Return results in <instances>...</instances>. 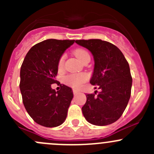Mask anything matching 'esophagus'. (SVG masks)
I'll return each mask as SVG.
<instances>
[{
	"instance_id": "esophagus-1",
	"label": "esophagus",
	"mask_w": 154,
	"mask_h": 154,
	"mask_svg": "<svg viewBox=\"0 0 154 154\" xmlns=\"http://www.w3.org/2000/svg\"><path fill=\"white\" fill-rule=\"evenodd\" d=\"M73 93H74V94L75 95V94H77L79 93V91L77 89H73Z\"/></svg>"
}]
</instances>
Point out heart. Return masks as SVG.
Segmentation results:
<instances>
[{
	"instance_id": "1",
	"label": "heart",
	"mask_w": 154,
	"mask_h": 154,
	"mask_svg": "<svg viewBox=\"0 0 154 154\" xmlns=\"http://www.w3.org/2000/svg\"><path fill=\"white\" fill-rule=\"evenodd\" d=\"M74 55L76 56L77 59L80 60L81 63H83V60L86 58V57H89V54L87 52L86 50L82 49V48H78L74 51ZM64 60L65 57L62 56L61 58L60 59L58 63V68L59 70L63 69V65H64ZM88 79V76L87 74L84 73H81V74H70V75L66 76L65 77V82L66 84L68 86H71L74 88H78L83 84V83L86 81Z\"/></svg>"
}]
</instances>
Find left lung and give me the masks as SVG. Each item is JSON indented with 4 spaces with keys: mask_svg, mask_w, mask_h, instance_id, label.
Instances as JSON below:
<instances>
[{
    "mask_svg": "<svg viewBox=\"0 0 154 154\" xmlns=\"http://www.w3.org/2000/svg\"><path fill=\"white\" fill-rule=\"evenodd\" d=\"M92 54L94 68L90 83L100 89L86 94L82 112L87 122L97 126L116 122L123 114L131 94L130 66L116 45L100 39L76 40ZM95 87V88H96Z\"/></svg>",
    "mask_w": 154,
    "mask_h": 154,
    "instance_id": "left-lung-1",
    "label": "left lung"
}]
</instances>
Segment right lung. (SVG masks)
I'll return each instance as SVG.
<instances>
[{"mask_svg": "<svg viewBox=\"0 0 154 154\" xmlns=\"http://www.w3.org/2000/svg\"><path fill=\"white\" fill-rule=\"evenodd\" d=\"M74 40L47 39L35 45L26 55L20 71V90L24 106L35 122L46 127L61 125L73 98L70 87L60 84L56 91L58 63Z\"/></svg>", "mask_w": 154, "mask_h": 154, "instance_id": "add662e5", "label": "right lung"}]
</instances>
